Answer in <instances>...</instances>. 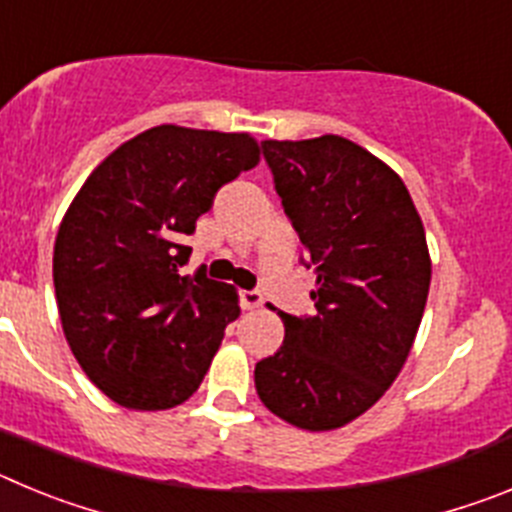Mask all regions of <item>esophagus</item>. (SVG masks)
Returning a JSON list of instances; mask_svg holds the SVG:
<instances>
[{"label": "esophagus", "instance_id": "34e87169", "mask_svg": "<svg viewBox=\"0 0 512 512\" xmlns=\"http://www.w3.org/2000/svg\"><path fill=\"white\" fill-rule=\"evenodd\" d=\"M264 305V297L261 292H241V307L243 310H256V307Z\"/></svg>", "mask_w": 512, "mask_h": 512}]
</instances>
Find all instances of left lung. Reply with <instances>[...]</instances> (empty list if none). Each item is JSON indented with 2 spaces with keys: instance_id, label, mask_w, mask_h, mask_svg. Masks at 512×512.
I'll return each instance as SVG.
<instances>
[{
  "instance_id": "8db88e82",
  "label": "left lung",
  "mask_w": 512,
  "mask_h": 512,
  "mask_svg": "<svg viewBox=\"0 0 512 512\" xmlns=\"http://www.w3.org/2000/svg\"><path fill=\"white\" fill-rule=\"evenodd\" d=\"M274 187L315 266V315H287L284 343L256 364V392L305 431L351 423L390 390L413 348L431 256L408 187L341 135L264 140Z\"/></svg>"
}]
</instances>
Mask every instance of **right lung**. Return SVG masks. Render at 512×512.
Instances as JSON below:
<instances>
[{
    "label": "right lung",
    "instance_id": "obj_1",
    "mask_svg": "<svg viewBox=\"0 0 512 512\" xmlns=\"http://www.w3.org/2000/svg\"><path fill=\"white\" fill-rule=\"evenodd\" d=\"M259 156L248 133L158 125L104 158L63 215L53 248L63 333L122 408L189 400L241 315L233 287L179 274L192 253L182 241Z\"/></svg>",
    "mask_w": 512,
    "mask_h": 512
}]
</instances>
